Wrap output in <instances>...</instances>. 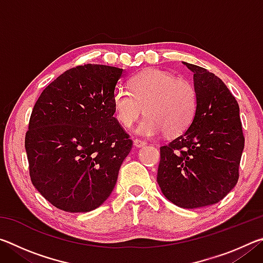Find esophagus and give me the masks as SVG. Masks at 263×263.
I'll use <instances>...</instances> for the list:
<instances>
[{"label": "esophagus", "instance_id": "1", "mask_svg": "<svg viewBox=\"0 0 263 263\" xmlns=\"http://www.w3.org/2000/svg\"><path fill=\"white\" fill-rule=\"evenodd\" d=\"M133 145H135L137 148H140V147H145V146L147 145V142L140 139H135L133 140Z\"/></svg>", "mask_w": 263, "mask_h": 263}]
</instances>
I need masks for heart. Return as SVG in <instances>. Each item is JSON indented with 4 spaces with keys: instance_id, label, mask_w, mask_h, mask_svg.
<instances>
[{
    "instance_id": "b5f03b06",
    "label": "heart",
    "mask_w": 263,
    "mask_h": 263,
    "mask_svg": "<svg viewBox=\"0 0 263 263\" xmlns=\"http://www.w3.org/2000/svg\"><path fill=\"white\" fill-rule=\"evenodd\" d=\"M112 104L116 117L125 127L131 126L145 109L147 115L138 124V135L154 137L166 131L167 135L175 136L193 122L197 92L191 82L154 68L135 75L130 88H116Z\"/></svg>"
}]
</instances>
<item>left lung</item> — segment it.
Returning a JSON list of instances; mask_svg holds the SVG:
<instances>
[{"instance_id":"8db88e82","label":"left lung","mask_w":263,"mask_h":263,"mask_svg":"<svg viewBox=\"0 0 263 263\" xmlns=\"http://www.w3.org/2000/svg\"><path fill=\"white\" fill-rule=\"evenodd\" d=\"M194 73L197 108L190 126L160 147L158 184L184 209L218 203L234 188L245 146L239 105L221 80L183 62Z\"/></svg>"}]
</instances>
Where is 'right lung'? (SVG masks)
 I'll return each mask as SVG.
<instances>
[{"mask_svg":"<svg viewBox=\"0 0 263 263\" xmlns=\"http://www.w3.org/2000/svg\"><path fill=\"white\" fill-rule=\"evenodd\" d=\"M122 68L83 65L44 89L25 135L31 182L52 205L88 212L112 193L132 140L114 117Z\"/></svg>","mask_w":263,"mask_h":263,"instance_id":"right-lung-1","label":"right lung"}]
</instances>
